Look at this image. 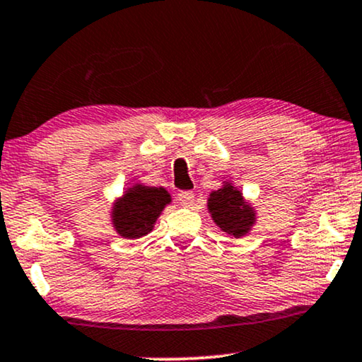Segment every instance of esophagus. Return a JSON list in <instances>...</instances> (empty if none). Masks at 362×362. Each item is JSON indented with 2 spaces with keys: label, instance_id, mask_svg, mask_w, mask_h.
<instances>
[{
  "label": "esophagus",
  "instance_id": "obj_1",
  "mask_svg": "<svg viewBox=\"0 0 362 362\" xmlns=\"http://www.w3.org/2000/svg\"><path fill=\"white\" fill-rule=\"evenodd\" d=\"M177 202L180 205H184V207H192L195 202V195L194 192H189V190H184V192H178L177 194Z\"/></svg>",
  "mask_w": 362,
  "mask_h": 362
}]
</instances>
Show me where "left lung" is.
<instances>
[{
    "instance_id": "left-lung-1",
    "label": "left lung",
    "mask_w": 362,
    "mask_h": 362,
    "mask_svg": "<svg viewBox=\"0 0 362 362\" xmlns=\"http://www.w3.org/2000/svg\"><path fill=\"white\" fill-rule=\"evenodd\" d=\"M209 210L214 222L227 234L242 237L255 222V212L234 185L226 184L222 189L210 194Z\"/></svg>"
}]
</instances>
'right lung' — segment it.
Returning <instances> with one entry per match:
<instances>
[{
    "label": "right lung",
    "mask_w": 362,
    "mask_h": 362,
    "mask_svg": "<svg viewBox=\"0 0 362 362\" xmlns=\"http://www.w3.org/2000/svg\"><path fill=\"white\" fill-rule=\"evenodd\" d=\"M168 202L170 195L165 189L134 185L113 205V227L125 239H140L152 230L155 221Z\"/></svg>",
    "instance_id": "right-lung-1"
}]
</instances>
